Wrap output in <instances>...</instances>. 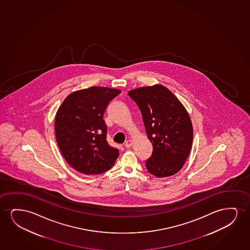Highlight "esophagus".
Here are the masks:
<instances>
[{
    "mask_svg": "<svg viewBox=\"0 0 250 250\" xmlns=\"http://www.w3.org/2000/svg\"><path fill=\"white\" fill-rule=\"evenodd\" d=\"M131 145H132V142L130 140H127L126 142H125V147H130Z\"/></svg>",
    "mask_w": 250,
    "mask_h": 250,
    "instance_id": "obj_1",
    "label": "esophagus"
}]
</instances>
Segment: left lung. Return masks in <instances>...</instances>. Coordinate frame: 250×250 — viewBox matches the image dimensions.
<instances>
[{"instance_id":"8db88e82","label":"left lung","mask_w":250,"mask_h":250,"mask_svg":"<svg viewBox=\"0 0 250 250\" xmlns=\"http://www.w3.org/2000/svg\"><path fill=\"white\" fill-rule=\"evenodd\" d=\"M137 103L144 120L153 153L146 167L157 178H166L181 170L193 142V125L187 110L169 90L155 84L128 92Z\"/></svg>"}]
</instances>
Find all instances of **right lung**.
Masks as SVG:
<instances>
[{"mask_svg": "<svg viewBox=\"0 0 250 250\" xmlns=\"http://www.w3.org/2000/svg\"><path fill=\"white\" fill-rule=\"evenodd\" d=\"M121 92L106 87H90L66 96L55 116V137L65 161L83 174L109 170L119 150L106 142L103 120L110 101Z\"/></svg>", "mask_w": 250, "mask_h": 250, "instance_id": "right-lung-1", "label": "right lung"}]
</instances>
